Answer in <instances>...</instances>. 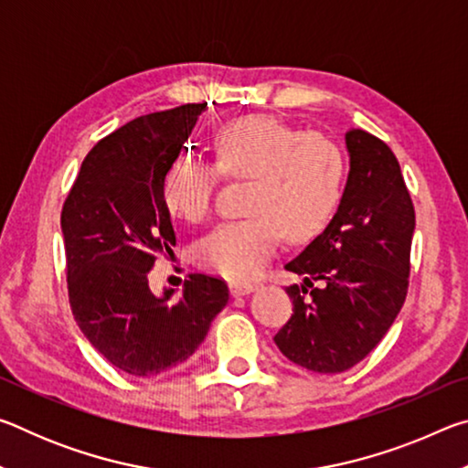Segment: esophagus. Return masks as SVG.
I'll list each match as a JSON object with an SVG mask.
<instances>
[{
  "mask_svg": "<svg viewBox=\"0 0 468 468\" xmlns=\"http://www.w3.org/2000/svg\"><path fill=\"white\" fill-rule=\"evenodd\" d=\"M229 289H231L233 297H241V295H248V292L256 289V284L248 282V281H231V282H229Z\"/></svg>",
  "mask_w": 468,
  "mask_h": 468,
  "instance_id": "obj_1",
  "label": "esophagus"
}]
</instances>
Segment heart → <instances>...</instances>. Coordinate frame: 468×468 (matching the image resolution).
I'll return each instance as SVG.
<instances>
[{
  "mask_svg": "<svg viewBox=\"0 0 468 468\" xmlns=\"http://www.w3.org/2000/svg\"><path fill=\"white\" fill-rule=\"evenodd\" d=\"M217 165L177 156L163 177V202L173 217L200 223L212 208L220 173L251 179L245 210L196 245L202 266L233 281L256 276L284 233L310 241L335 218L345 194L346 156L326 133L305 132L271 115L229 122L215 138Z\"/></svg>",
  "mask_w": 468,
  "mask_h": 468,
  "instance_id": "obj_1",
  "label": "heart"
}]
</instances>
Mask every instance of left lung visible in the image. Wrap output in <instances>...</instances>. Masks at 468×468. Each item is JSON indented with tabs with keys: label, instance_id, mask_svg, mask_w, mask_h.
Listing matches in <instances>:
<instances>
[{
	"label": "left lung",
	"instance_id": "8db88e82",
	"mask_svg": "<svg viewBox=\"0 0 468 468\" xmlns=\"http://www.w3.org/2000/svg\"><path fill=\"white\" fill-rule=\"evenodd\" d=\"M345 144L343 200L330 225L284 266L303 284L287 287L292 315L274 336L284 357L315 374H340L367 357L409 287L415 208L400 165L366 130H348Z\"/></svg>",
	"mask_w": 468,
	"mask_h": 468
}]
</instances>
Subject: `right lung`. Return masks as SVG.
I'll list each match as a JSON object with an SVG mask.
<instances>
[{"label": "right lung", "mask_w": 468, "mask_h": 468, "mask_svg": "<svg viewBox=\"0 0 468 468\" xmlns=\"http://www.w3.org/2000/svg\"><path fill=\"white\" fill-rule=\"evenodd\" d=\"M206 102L142 115L97 142L61 210L74 318L111 366L154 378L204 343L229 301L225 281L192 274L181 297H156L148 272L177 237L163 202V177Z\"/></svg>", "instance_id": "right-lung-1"}]
</instances>
